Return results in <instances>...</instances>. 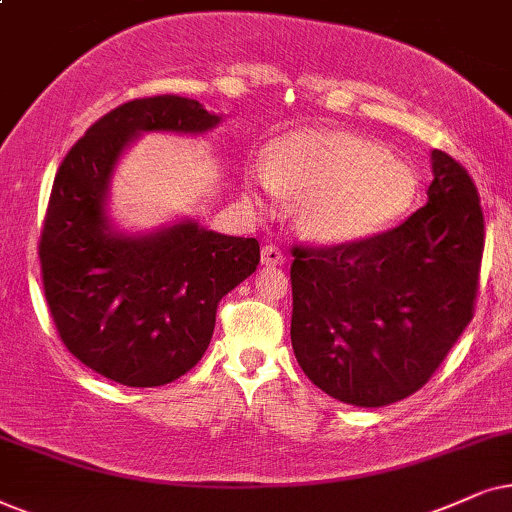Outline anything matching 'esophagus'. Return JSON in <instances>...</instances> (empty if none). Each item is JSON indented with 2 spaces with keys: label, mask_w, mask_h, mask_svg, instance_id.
<instances>
[{
  "label": "esophagus",
  "mask_w": 512,
  "mask_h": 512,
  "mask_svg": "<svg viewBox=\"0 0 512 512\" xmlns=\"http://www.w3.org/2000/svg\"><path fill=\"white\" fill-rule=\"evenodd\" d=\"M260 260L264 267H278V264H283L285 257H283V252L276 248V245H264Z\"/></svg>",
  "instance_id": "esophagus-1"
}]
</instances>
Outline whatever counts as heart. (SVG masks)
Here are the masks:
<instances>
[{
  "mask_svg": "<svg viewBox=\"0 0 512 512\" xmlns=\"http://www.w3.org/2000/svg\"><path fill=\"white\" fill-rule=\"evenodd\" d=\"M248 201L276 206L299 196L295 224L327 245L356 243L391 227L414 206L419 177L379 142L330 128H297L250 163Z\"/></svg>",
  "mask_w": 512,
  "mask_h": 512,
  "instance_id": "1",
  "label": "heart"
}]
</instances>
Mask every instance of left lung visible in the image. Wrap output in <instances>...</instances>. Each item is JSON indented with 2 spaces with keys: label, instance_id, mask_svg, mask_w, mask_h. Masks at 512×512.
Returning a JSON list of instances; mask_svg holds the SVG:
<instances>
[{
  "label": "left lung",
  "instance_id": "8db88e82",
  "mask_svg": "<svg viewBox=\"0 0 512 512\" xmlns=\"http://www.w3.org/2000/svg\"><path fill=\"white\" fill-rule=\"evenodd\" d=\"M424 208L332 248H295L292 351L320 391L384 407L431 379L473 318L485 248L478 189L433 149Z\"/></svg>",
  "mask_w": 512,
  "mask_h": 512
}]
</instances>
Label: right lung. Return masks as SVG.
<instances>
[{
  "mask_svg": "<svg viewBox=\"0 0 512 512\" xmlns=\"http://www.w3.org/2000/svg\"><path fill=\"white\" fill-rule=\"evenodd\" d=\"M220 121L177 95L131 100L60 163L39 241L46 302L67 351L117 384L163 386L192 370L220 299L260 264L257 238L217 234L196 217L133 231L109 213L114 173L135 140L206 135Z\"/></svg>",
  "mask_w": 512,
  "mask_h": 512,
  "instance_id": "add662e5",
  "label": "right lung"
}]
</instances>
